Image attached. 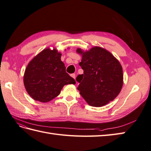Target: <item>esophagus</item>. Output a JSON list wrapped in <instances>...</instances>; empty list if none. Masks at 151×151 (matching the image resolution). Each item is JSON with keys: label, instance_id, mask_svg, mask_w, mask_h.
<instances>
[{"label": "esophagus", "instance_id": "34e87169", "mask_svg": "<svg viewBox=\"0 0 151 151\" xmlns=\"http://www.w3.org/2000/svg\"><path fill=\"white\" fill-rule=\"evenodd\" d=\"M71 77H72L73 79H76V74H75V73H72V74H71Z\"/></svg>", "mask_w": 151, "mask_h": 151}]
</instances>
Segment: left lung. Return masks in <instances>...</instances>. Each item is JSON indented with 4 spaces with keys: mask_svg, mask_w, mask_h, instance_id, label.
<instances>
[{
    "mask_svg": "<svg viewBox=\"0 0 151 151\" xmlns=\"http://www.w3.org/2000/svg\"><path fill=\"white\" fill-rule=\"evenodd\" d=\"M82 55L79 65L83 74L78 75V89L89 105L102 106L113 101L123 84L122 65L111 53L98 46L88 51L77 49Z\"/></svg>",
    "mask_w": 151,
    "mask_h": 151,
    "instance_id": "8db88e82",
    "label": "left lung"
}]
</instances>
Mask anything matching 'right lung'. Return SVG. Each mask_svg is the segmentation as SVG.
Segmentation results:
<instances>
[{
  "instance_id": "1",
  "label": "right lung",
  "mask_w": 151,
  "mask_h": 151,
  "mask_svg": "<svg viewBox=\"0 0 151 151\" xmlns=\"http://www.w3.org/2000/svg\"><path fill=\"white\" fill-rule=\"evenodd\" d=\"M61 57V53L56 49L46 48L33 58L26 67L24 85L35 101L48 102L59 94L65 85L76 84L74 79L66 72Z\"/></svg>"
}]
</instances>
